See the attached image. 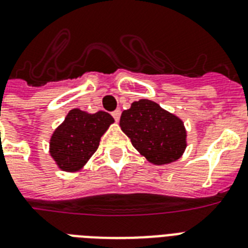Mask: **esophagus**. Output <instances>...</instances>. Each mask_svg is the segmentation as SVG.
Instances as JSON below:
<instances>
[{"mask_svg": "<svg viewBox=\"0 0 248 248\" xmlns=\"http://www.w3.org/2000/svg\"><path fill=\"white\" fill-rule=\"evenodd\" d=\"M112 117L114 118V121H118L121 117V109H116V111L112 112Z\"/></svg>", "mask_w": 248, "mask_h": 248, "instance_id": "esophagus-1", "label": "esophagus"}]
</instances>
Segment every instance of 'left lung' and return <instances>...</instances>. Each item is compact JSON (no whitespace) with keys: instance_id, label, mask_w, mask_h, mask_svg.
<instances>
[{"instance_id":"obj_1","label":"left lung","mask_w":248,"mask_h":248,"mask_svg":"<svg viewBox=\"0 0 248 248\" xmlns=\"http://www.w3.org/2000/svg\"><path fill=\"white\" fill-rule=\"evenodd\" d=\"M120 126L135 149L156 165L178 160L186 146L182 121L149 99L134 102L122 112Z\"/></svg>"}]
</instances>
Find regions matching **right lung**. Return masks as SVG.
Instances as JSON below:
<instances>
[{
  "label": "right lung",
  "mask_w": 248,
  "mask_h": 248,
  "mask_svg": "<svg viewBox=\"0 0 248 248\" xmlns=\"http://www.w3.org/2000/svg\"><path fill=\"white\" fill-rule=\"evenodd\" d=\"M112 122V116L105 111L89 114L72 109L50 140V154L59 168L65 171L82 168L97 151L102 135Z\"/></svg>",
  "instance_id": "right-lung-1"
}]
</instances>
